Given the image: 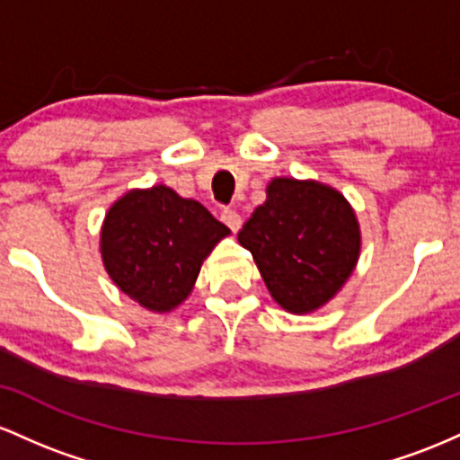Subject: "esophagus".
<instances>
[{
  "instance_id": "1",
  "label": "esophagus",
  "mask_w": 460,
  "mask_h": 460,
  "mask_svg": "<svg viewBox=\"0 0 460 460\" xmlns=\"http://www.w3.org/2000/svg\"><path fill=\"white\" fill-rule=\"evenodd\" d=\"M221 221H224V224L228 226L232 232H239L241 226H243V219H241V215L236 213V210H232V208L221 210Z\"/></svg>"
}]
</instances>
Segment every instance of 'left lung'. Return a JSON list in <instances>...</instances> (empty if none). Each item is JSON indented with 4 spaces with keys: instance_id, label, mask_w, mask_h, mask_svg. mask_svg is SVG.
<instances>
[{
    "instance_id": "1",
    "label": "left lung",
    "mask_w": 460,
    "mask_h": 460,
    "mask_svg": "<svg viewBox=\"0 0 460 460\" xmlns=\"http://www.w3.org/2000/svg\"><path fill=\"white\" fill-rule=\"evenodd\" d=\"M271 297L293 314L341 291L360 256V226L343 193L317 180L273 178L239 232Z\"/></svg>"
}]
</instances>
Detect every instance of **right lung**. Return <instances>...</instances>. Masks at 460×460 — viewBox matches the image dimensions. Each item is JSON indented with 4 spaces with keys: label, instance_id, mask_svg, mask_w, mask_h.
<instances>
[{
    "label": "right lung",
    "instance_id": "add662e5",
    "mask_svg": "<svg viewBox=\"0 0 460 460\" xmlns=\"http://www.w3.org/2000/svg\"><path fill=\"white\" fill-rule=\"evenodd\" d=\"M230 234L202 204L156 184L132 189L108 208L100 252L111 280L152 313L178 308L202 262Z\"/></svg>",
    "mask_w": 460,
    "mask_h": 460
}]
</instances>
